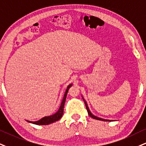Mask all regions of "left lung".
I'll use <instances>...</instances> for the list:
<instances>
[{
	"label": "left lung",
	"instance_id": "left-lung-1",
	"mask_svg": "<svg viewBox=\"0 0 146 146\" xmlns=\"http://www.w3.org/2000/svg\"><path fill=\"white\" fill-rule=\"evenodd\" d=\"M82 99H83V100H84V103H85V105H86V108H87V111H88V114L89 115V116H91V118H94V119H95V120H102V121H113V120H108V119H104V118H100V117H98V116H95V115H93L92 113H91V110H89V106H88V104H87V102H86V100H84V98L82 96Z\"/></svg>",
	"mask_w": 146,
	"mask_h": 146
}]
</instances>
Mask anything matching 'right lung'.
<instances>
[{"mask_svg":"<svg viewBox=\"0 0 146 146\" xmlns=\"http://www.w3.org/2000/svg\"><path fill=\"white\" fill-rule=\"evenodd\" d=\"M72 83L70 84L67 87V89H66V91H65L64 98H63V100L62 101V103H61L60 106H59V108L58 110H57V112H55V114L53 115H51V116L43 117V118H42L40 120H37V121H30V120H27V121L30 123L35 124V125H47L59 120L61 118H62V115L64 114V107L65 102H66V96H67L68 90H69V89L72 87Z\"/></svg>","mask_w":146,"mask_h":146,"instance_id":"add662e5","label":"right lung"}]
</instances>
